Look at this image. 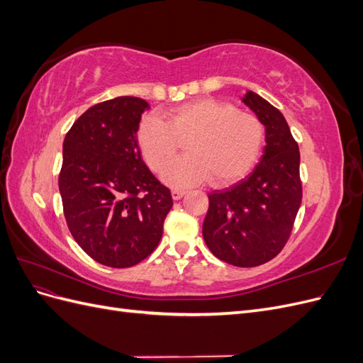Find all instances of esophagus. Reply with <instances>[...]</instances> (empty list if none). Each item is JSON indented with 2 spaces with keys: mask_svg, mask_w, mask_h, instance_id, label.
Instances as JSON below:
<instances>
[{
  "mask_svg": "<svg viewBox=\"0 0 363 363\" xmlns=\"http://www.w3.org/2000/svg\"><path fill=\"white\" fill-rule=\"evenodd\" d=\"M171 195H172V200L177 201V200H180L182 196L184 195V191H180V189H172V191H171Z\"/></svg>",
  "mask_w": 363,
  "mask_h": 363,
  "instance_id": "34e87169",
  "label": "esophagus"
}]
</instances>
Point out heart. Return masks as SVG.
Wrapping results in <instances>:
<instances>
[{
	"label": "heart",
	"instance_id": "heart-1",
	"mask_svg": "<svg viewBox=\"0 0 363 363\" xmlns=\"http://www.w3.org/2000/svg\"><path fill=\"white\" fill-rule=\"evenodd\" d=\"M186 141V156L172 164L178 139ZM265 139V128L255 115L225 101L200 98L180 104L167 121L148 116L138 130L139 148L148 167L162 172L171 188L184 189L212 180L215 186L235 183L255 167Z\"/></svg>",
	"mask_w": 363,
	"mask_h": 363
}]
</instances>
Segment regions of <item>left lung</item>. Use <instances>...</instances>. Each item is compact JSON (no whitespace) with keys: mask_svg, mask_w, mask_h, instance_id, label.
<instances>
[{"mask_svg":"<svg viewBox=\"0 0 363 363\" xmlns=\"http://www.w3.org/2000/svg\"><path fill=\"white\" fill-rule=\"evenodd\" d=\"M265 127L263 156L247 179L208 195L203 223L212 255L233 267H259L286 244L303 199L300 150L279 108L256 92L240 98Z\"/></svg>","mask_w":363,"mask_h":363,"instance_id":"left-lung-1","label":"left lung"}]
</instances>
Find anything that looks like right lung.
<instances>
[{"label": "right lung", "instance_id": "obj_1", "mask_svg": "<svg viewBox=\"0 0 363 363\" xmlns=\"http://www.w3.org/2000/svg\"><path fill=\"white\" fill-rule=\"evenodd\" d=\"M148 108L138 96L95 104L63 140L59 189L69 232L86 255L111 268L148 257L172 207L169 189L147 168L138 145Z\"/></svg>", "mask_w": 363, "mask_h": 363}]
</instances>
